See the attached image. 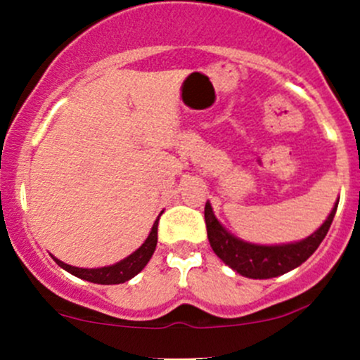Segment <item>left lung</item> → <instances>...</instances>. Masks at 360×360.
Returning a JSON list of instances; mask_svg holds the SVG:
<instances>
[{
  "label": "left lung",
  "instance_id": "left-lung-1",
  "mask_svg": "<svg viewBox=\"0 0 360 360\" xmlns=\"http://www.w3.org/2000/svg\"><path fill=\"white\" fill-rule=\"evenodd\" d=\"M336 207H338V202L335 203L331 214L328 215L323 226L305 240L286 245H255L240 240V238L233 236L229 231H226L224 226L214 215L210 203L207 202V236H209L210 247L215 252V255L222 262L228 264L231 269L236 271L238 274L252 279L276 278V276L285 274V272L304 264L316 252L321 241L328 234L333 217L336 214Z\"/></svg>",
  "mask_w": 360,
  "mask_h": 360
}]
</instances>
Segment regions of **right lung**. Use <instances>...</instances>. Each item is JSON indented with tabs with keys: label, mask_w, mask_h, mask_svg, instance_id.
Wrapping results in <instances>:
<instances>
[{
	"label": "right lung",
	"mask_w": 360,
	"mask_h": 360,
	"mask_svg": "<svg viewBox=\"0 0 360 360\" xmlns=\"http://www.w3.org/2000/svg\"><path fill=\"white\" fill-rule=\"evenodd\" d=\"M157 229H158V219L153 222V228H151L148 238L145 240V243L141 245L136 252H132L129 257H126L120 262L113 264V266L107 267H98V269H82V267H74L69 264L62 262V260L55 259V262L58 264L62 269H65L70 274L77 276V278L86 279L89 283H98V285H120V283L129 281L131 278H134L138 272L145 269L146 264L150 262L151 255H153L155 247H157Z\"/></svg>",
	"instance_id": "1"
}]
</instances>
